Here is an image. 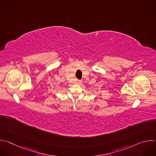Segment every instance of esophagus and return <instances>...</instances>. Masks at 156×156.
Masks as SVG:
<instances>
[{
    "label": "esophagus",
    "instance_id": "1",
    "mask_svg": "<svg viewBox=\"0 0 156 156\" xmlns=\"http://www.w3.org/2000/svg\"><path fill=\"white\" fill-rule=\"evenodd\" d=\"M82 82H83V81H82V80H78V81H77V83H78V84H81V83H82Z\"/></svg>",
    "mask_w": 156,
    "mask_h": 156
}]
</instances>
